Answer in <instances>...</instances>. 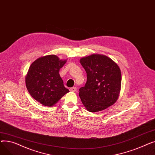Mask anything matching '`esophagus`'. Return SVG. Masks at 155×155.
Instances as JSON below:
<instances>
[{
	"mask_svg": "<svg viewBox=\"0 0 155 155\" xmlns=\"http://www.w3.org/2000/svg\"><path fill=\"white\" fill-rule=\"evenodd\" d=\"M70 91L71 92H75L77 91V88H76V87H71V88H70Z\"/></svg>",
	"mask_w": 155,
	"mask_h": 155,
	"instance_id": "1",
	"label": "esophagus"
}]
</instances>
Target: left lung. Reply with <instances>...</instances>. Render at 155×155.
Wrapping results in <instances>:
<instances>
[{"mask_svg": "<svg viewBox=\"0 0 155 155\" xmlns=\"http://www.w3.org/2000/svg\"><path fill=\"white\" fill-rule=\"evenodd\" d=\"M80 62L87 73V82L79 89V96L85 109L91 112L103 110L119 98L121 88V71L109 57L92 54Z\"/></svg>", "mask_w": 155, "mask_h": 155, "instance_id": "left-lung-1", "label": "left lung"}]
</instances>
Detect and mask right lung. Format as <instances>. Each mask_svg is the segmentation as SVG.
Returning <instances> with one entry per match:
<instances>
[{
	"label": "right lung",
	"instance_id": "add662e5",
	"mask_svg": "<svg viewBox=\"0 0 155 155\" xmlns=\"http://www.w3.org/2000/svg\"><path fill=\"white\" fill-rule=\"evenodd\" d=\"M67 61L50 54L40 57L32 63L25 80L32 98L45 106L52 107L69 92L59 73Z\"/></svg>",
	"mask_w": 155,
	"mask_h": 155
}]
</instances>
